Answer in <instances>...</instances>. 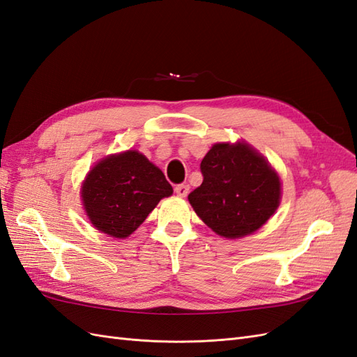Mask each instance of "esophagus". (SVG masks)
<instances>
[{
  "label": "esophagus",
  "mask_w": 357,
  "mask_h": 357,
  "mask_svg": "<svg viewBox=\"0 0 357 357\" xmlns=\"http://www.w3.org/2000/svg\"><path fill=\"white\" fill-rule=\"evenodd\" d=\"M189 185H186V183H183V185H178V186H176V193L178 197H181V198H185V197H188V193H189Z\"/></svg>",
  "instance_id": "obj_1"
}]
</instances>
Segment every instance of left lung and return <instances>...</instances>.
I'll use <instances>...</instances> for the list:
<instances>
[{"mask_svg": "<svg viewBox=\"0 0 357 357\" xmlns=\"http://www.w3.org/2000/svg\"><path fill=\"white\" fill-rule=\"evenodd\" d=\"M201 172L202 185L188 199L199 219L225 238L256 232L278 208L280 177L250 144L215 143L204 156Z\"/></svg>", "mask_w": 357, "mask_h": 357, "instance_id": "8db88e82", "label": "left lung"}]
</instances>
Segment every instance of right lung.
I'll return each mask as SVG.
<instances>
[{"label": "right lung", "mask_w": 357, "mask_h": 357, "mask_svg": "<svg viewBox=\"0 0 357 357\" xmlns=\"http://www.w3.org/2000/svg\"><path fill=\"white\" fill-rule=\"evenodd\" d=\"M80 193L93 228L113 238H126L162 198L172 195V188L143 153L126 150L96 162Z\"/></svg>", "instance_id": "1"}]
</instances>
